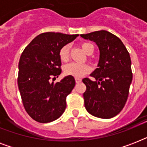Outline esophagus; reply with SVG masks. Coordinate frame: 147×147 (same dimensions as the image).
Returning a JSON list of instances; mask_svg holds the SVG:
<instances>
[{
	"label": "esophagus",
	"mask_w": 147,
	"mask_h": 147,
	"mask_svg": "<svg viewBox=\"0 0 147 147\" xmlns=\"http://www.w3.org/2000/svg\"><path fill=\"white\" fill-rule=\"evenodd\" d=\"M76 83H79L82 82V79L79 78H76Z\"/></svg>",
	"instance_id": "obj_1"
}]
</instances>
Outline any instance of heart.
I'll return each mask as SVG.
<instances>
[{
	"instance_id": "1",
	"label": "heart",
	"mask_w": 147,
	"mask_h": 147,
	"mask_svg": "<svg viewBox=\"0 0 147 147\" xmlns=\"http://www.w3.org/2000/svg\"><path fill=\"white\" fill-rule=\"evenodd\" d=\"M82 49L86 54L89 53L90 51L94 50V47L90 42H83L81 44ZM69 45H65L59 50L60 59L65 62L69 59ZM90 70L89 66L86 64H80L76 62H71L67 64L64 67V72L67 76H71L76 78H80L85 74L88 73Z\"/></svg>"
}]
</instances>
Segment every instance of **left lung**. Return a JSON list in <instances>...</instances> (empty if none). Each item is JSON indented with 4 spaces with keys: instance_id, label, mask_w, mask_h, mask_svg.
<instances>
[{
    "instance_id": "1",
    "label": "left lung",
    "mask_w": 147,
    "mask_h": 147,
    "mask_svg": "<svg viewBox=\"0 0 147 147\" xmlns=\"http://www.w3.org/2000/svg\"><path fill=\"white\" fill-rule=\"evenodd\" d=\"M96 43L99 49L98 68L82 82L86 85L83 94L85 107L99 118L114 117L122 111L127 100L133 78L130 54L120 39L106 30L81 34Z\"/></svg>"
}]
</instances>
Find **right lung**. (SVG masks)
Segmentation results:
<instances>
[{
	"label": "right lung",
	"instance_id": "obj_1",
	"mask_svg": "<svg viewBox=\"0 0 147 147\" xmlns=\"http://www.w3.org/2000/svg\"><path fill=\"white\" fill-rule=\"evenodd\" d=\"M78 34L41 33L25 48L19 62L18 88L24 108L40 123H49L59 117L66 107L65 99L76 85L73 76L59 82H50L62 70L59 50Z\"/></svg>",
	"mask_w": 147,
	"mask_h": 147
}]
</instances>
